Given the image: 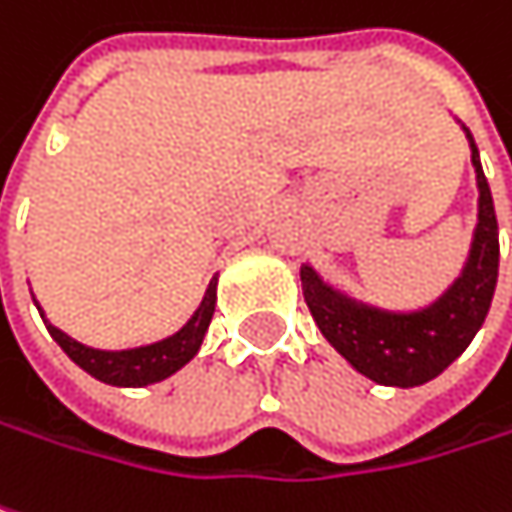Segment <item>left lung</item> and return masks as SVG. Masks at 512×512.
I'll return each mask as SVG.
<instances>
[{
	"label": "left lung",
	"instance_id": "8db88e82",
	"mask_svg": "<svg viewBox=\"0 0 512 512\" xmlns=\"http://www.w3.org/2000/svg\"><path fill=\"white\" fill-rule=\"evenodd\" d=\"M478 180V224L466 265L455 282L425 309L387 311L361 303L323 282L311 265L300 268L303 297L323 338L370 382L417 387L437 379L478 335L498 279V221L490 183L475 139L463 125Z\"/></svg>",
	"mask_w": 512,
	"mask_h": 512
}]
</instances>
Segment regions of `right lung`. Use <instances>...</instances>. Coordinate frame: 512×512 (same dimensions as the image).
Masks as SVG:
<instances>
[{
	"instance_id": "1",
	"label": "right lung",
	"mask_w": 512,
	"mask_h": 512,
	"mask_svg": "<svg viewBox=\"0 0 512 512\" xmlns=\"http://www.w3.org/2000/svg\"><path fill=\"white\" fill-rule=\"evenodd\" d=\"M215 291H218V276L209 279V288L203 294L198 311L186 320L183 329H177L174 335H168L157 344H145V347L133 349H92L75 338H69L66 332H60L46 320V314L40 309V317L46 320L49 335L55 338L60 349L81 367L87 370L92 379L113 387H145V384L163 382L171 373H177L180 367H186L203 344V335L209 329L212 311H215Z\"/></svg>"
}]
</instances>
